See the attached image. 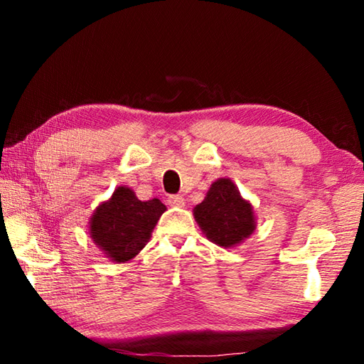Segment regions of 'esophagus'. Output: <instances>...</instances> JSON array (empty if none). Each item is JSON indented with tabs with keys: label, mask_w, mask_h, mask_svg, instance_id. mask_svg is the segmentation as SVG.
<instances>
[{
	"label": "esophagus",
	"mask_w": 364,
	"mask_h": 364,
	"mask_svg": "<svg viewBox=\"0 0 364 364\" xmlns=\"http://www.w3.org/2000/svg\"><path fill=\"white\" fill-rule=\"evenodd\" d=\"M167 202H168V205H171V207H183L184 205V197L180 196V194H171V196H168Z\"/></svg>",
	"instance_id": "34e87169"
}]
</instances>
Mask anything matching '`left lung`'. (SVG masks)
Wrapping results in <instances>:
<instances>
[{"mask_svg": "<svg viewBox=\"0 0 364 364\" xmlns=\"http://www.w3.org/2000/svg\"><path fill=\"white\" fill-rule=\"evenodd\" d=\"M194 218L205 236L221 247H231L255 230L254 210L228 178L212 183L207 197L194 208Z\"/></svg>", "mask_w": 364, "mask_h": 364, "instance_id": "obj_1", "label": "left lung"}]
</instances>
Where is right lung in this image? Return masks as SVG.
<instances>
[{"label":"right lung","instance_id":"add662e5","mask_svg":"<svg viewBox=\"0 0 364 364\" xmlns=\"http://www.w3.org/2000/svg\"><path fill=\"white\" fill-rule=\"evenodd\" d=\"M167 207L159 199L139 200L130 188L120 186L96 208L90 221L91 239L117 263L132 260L149 241L151 232Z\"/></svg>","mask_w":364,"mask_h":364}]
</instances>
